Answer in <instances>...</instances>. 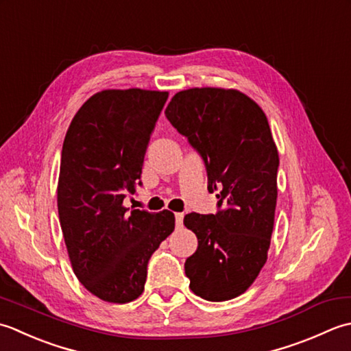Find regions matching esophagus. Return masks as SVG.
<instances>
[{
  "label": "esophagus",
  "instance_id": "esophagus-1",
  "mask_svg": "<svg viewBox=\"0 0 351 351\" xmlns=\"http://www.w3.org/2000/svg\"><path fill=\"white\" fill-rule=\"evenodd\" d=\"M183 213H180V212H177L176 213V226L177 227H182V224H183Z\"/></svg>",
  "mask_w": 351,
  "mask_h": 351
}]
</instances>
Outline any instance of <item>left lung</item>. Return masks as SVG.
Instances as JSON below:
<instances>
[{"label":"left lung","mask_w":351,"mask_h":351,"mask_svg":"<svg viewBox=\"0 0 351 351\" xmlns=\"http://www.w3.org/2000/svg\"><path fill=\"white\" fill-rule=\"evenodd\" d=\"M168 121L203 157L215 215L188 213L198 248L184 262L189 288L226 302L250 288L268 259L277 203L278 152L265 113L236 89L192 88L171 98Z\"/></svg>","instance_id":"left-lung-1"}]
</instances>
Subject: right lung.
Segmentation results:
<instances>
[{"instance_id":"add662e5","label":"right lung","mask_w":351,"mask_h":351,"mask_svg":"<svg viewBox=\"0 0 351 351\" xmlns=\"http://www.w3.org/2000/svg\"><path fill=\"white\" fill-rule=\"evenodd\" d=\"M168 92L107 89L86 101L63 141L57 207L74 274L90 294L124 304L144 292L147 265L174 213L128 210Z\"/></svg>"}]
</instances>
